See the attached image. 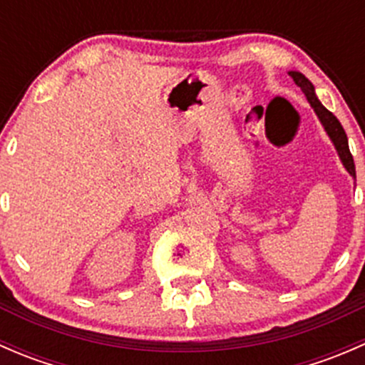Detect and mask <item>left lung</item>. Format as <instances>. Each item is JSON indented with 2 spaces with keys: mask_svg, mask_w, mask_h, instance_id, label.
<instances>
[{
  "mask_svg": "<svg viewBox=\"0 0 365 365\" xmlns=\"http://www.w3.org/2000/svg\"><path fill=\"white\" fill-rule=\"evenodd\" d=\"M289 76L293 77V81H295L297 86H300V90L304 91V95L307 97L311 108L314 109L316 114H318L323 128H325V132L329 134V138L332 139L334 146H336L337 153H339V159L342 162V165L346 168V171H348L349 175L355 178V162H353L351 153H349L348 138H346V132H344V128H342V125L339 123V120H337V118L334 116V114L330 113L329 109H327L325 106L318 101V97H316V93H314V86H312V83L304 76V73L292 70V72H289Z\"/></svg>",
  "mask_w": 365,
  "mask_h": 365,
  "instance_id": "left-lung-1",
  "label": "left lung"
}]
</instances>
